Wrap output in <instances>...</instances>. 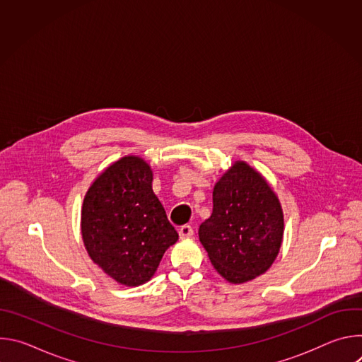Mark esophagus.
<instances>
[{
    "mask_svg": "<svg viewBox=\"0 0 362 362\" xmlns=\"http://www.w3.org/2000/svg\"><path fill=\"white\" fill-rule=\"evenodd\" d=\"M192 235H193V228H192L190 225H183V226H180V229H179V236H180L182 239L190 238Z\"/></svg>",
    "mask_w": 362,
    "mask_h": 362,
    "instance_id": "1",
    "label": "esophagus"
}]
</instances>
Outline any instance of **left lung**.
<instances>
[{
  "mask_svg": "<svg viewBox=\"0 0 362 362\" xmlns=\"http://www.w3.org/2000/svg\"><path fill=\"white\" fill-rule=\"evenodd\" d=\"M284 236L281 203L267 180L236 162L214 189V211L199 228V239L215 269L242 284L274 264Z\"/></svg>",
  "mask_w": 362,
  "mask_h": 362,
  "instance_id": "left-lung-1",
  "label": "left lung"
}]
</instances>
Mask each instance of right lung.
<instances>
[{"label":"right lung","instance_id":"1","mask_svg":"<svg viewBox=\"0 0 362 362\" xmlns=\"http://www.w3.org/2000/svg\"><path fill=\"white\" fill-rule=\"evenodd\" d=\"M151 180L150 166L127 156L94 180L83 202L86 249L94 264L122 285L147 282L179 239Z\"/></svg>","mask_w":362,"mask_h":362}]
</instances>
